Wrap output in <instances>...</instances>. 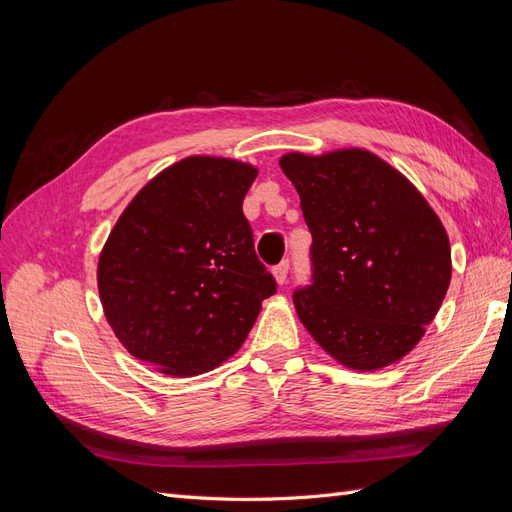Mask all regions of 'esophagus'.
<instances>
[{"label": "esophagus", "instance_id": "1", "mask_svg": "<svg viewBox=\"0 0 512 512\" xmlns=\"http://www.w3.org/2000/svg\"><path fill=\"white\" fill-rule=\"evenodd\" d=\"M288 269H290L288 260H282L280 265H277V267L273 269V277H275V282L280 284V286H284V284H286V280H288Z\"/></svg>", "mask_w": 512, "mask_h": 512}]
</instances>
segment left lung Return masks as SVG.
Wrapping results in <instances>:
<instances>
[{"label": "left lung", "instance_id": "1", "mask_svg": "<svg viewBox=\"0 0 512 512\" xmlns=\"http://www.w3.org/2000/svg\"><path fill=\"white\" fill-rule=\"evenodd\" d=\"M280 166L314 239V282L292 297L303 327L350 369L404 359L451 284V243L436 211L367 149L292 151Z\"/></svg>", "mask_w": 512, "mask_h": 512}]
</instances>
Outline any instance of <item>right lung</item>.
Returning a JSON list of instances; mask_svg holds the SVG:
<instances>
[{"label": "right lung", "mask_w": 512, "mask_h": 512, "mask_svg": "<svg viewBox=\"0 0 512 512\" xmlns=\"http://www.w3.org/2000/svg\"><path fill=\"white\" fill-rule=\"evenodd\" d=\"M256 175V166L218 156L170 164L130 200L102 247L106 322L160 374L188 378L222 365L275 292L243 215Z\"/></svg>", "instance_id": "obj_1"}]
</instances>
